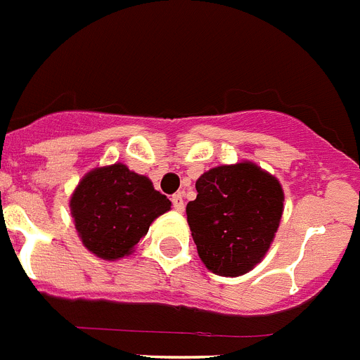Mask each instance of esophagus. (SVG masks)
<instances>
[{"mask_svg":"<svg viewBox=\"0 0 360 360\" xmlns=\"http://www.w3.org/2000/svg\"><path fill=\"white\" fill-rule=\"evenodd\" d=\"M171 202H173L174 210H176L178 213H182V211H184V195H182V193H176V195H173Z\"/></svg>","mask_w":360,"mask_h":360,"instance_id":"34e87169","label":"esophagus"}]
</instances>
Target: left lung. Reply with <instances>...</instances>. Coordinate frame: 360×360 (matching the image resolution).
<instances>
[{
	"label": "left lung",
	"instance_id": "left-lung-1",
	"mask_svg": "<svg viewBox=\"0 0 360 360\" xmlns=\"http://www.w3.org/2000/svg\"><path fill=\"white\" fill-rule=\"evenodd\" d=\"M196 193L186 213L204 266L220 276L250 273L262 262L281 224V182L245 160L205 171Z\"/></svg>",
	"mask_w": 360,
	"mask_h": 360
}]
</instances>
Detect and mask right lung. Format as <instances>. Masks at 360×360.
I'll return each mask as SVG.
<instances>
[{
	"instance_id": "right-lung-1",
	"label": "right lung",
	"mask_w": 360,
	"mask_h": 360,
	"mask_svg": "<svg viewBox=\"0 0 360 360\" xmlns=\"http://www.w3.org/2000/svg\"><path fill=\"white\" fill-rule=\"evenodd\" d=\"M69 207L82 244L98 259L120 260L133 253L171 202L149 178L116 162L91 169L70 195Z\"/></svg>"
}]
</instances>
